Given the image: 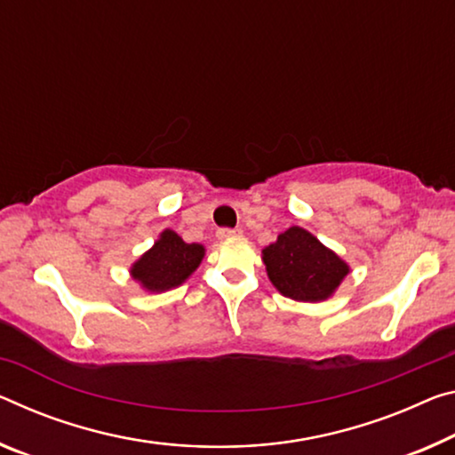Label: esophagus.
I'll use <instances>...</instances> for the list:
<instances>
[{
    "label": "esophagus",
    "mask_w": 455,
    "mask_h": 455,
    "mask_svg": "<svg viewBox=\"0 0 455 455\" xmlns=\"http://www.w3.org/2000/svg\"><path fill=\"white\" fill-rule=\"evenodd\" d=\"M241 228H219L216 230V236L219 239H230V236H239Z\"/></svg>",
    "instance_id": "34e87169"
}]
</instances>
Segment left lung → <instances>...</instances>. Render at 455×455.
<instances>
[{
	"label": "left lung",
	"mask_w": 455,
	"mask_h": 455,
	"mask_svg": "<svg viewBox=\"0 0 455 455\" xmlns=\"http://www.w3.org/2000/svg\"><path fill=\"white\" fill-rule=\"evenodd\" d=\"M263 263L277 291L298 301L328 299L350 271L334 251L299 227L287 228L265 247Z\"/></svg>",
	"instance_id": "1"
}]
</instances>
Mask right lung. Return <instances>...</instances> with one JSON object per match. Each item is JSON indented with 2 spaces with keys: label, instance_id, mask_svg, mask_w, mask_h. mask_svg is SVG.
<instances>
[{
  "label": "right lung",
  "instance_id": "right-lung-1",
  "mask_svg": "<svg viewBox=\"0 0 455 455\" xmlns=\"http://www.w3.org/2000/svg\"><path fill=\"white\" fill-rule=\"evenodd\" d=\"M204 257V247L198 243H184L174 230L165 228L148 253L132 267V277L148 291H168L182 285Z\"/></svg>",
  "mask_w": 455,
  "mask_h": 455
}]
</instances>
